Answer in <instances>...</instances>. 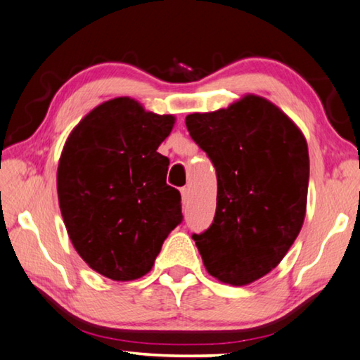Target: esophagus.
Segmentation results:
<instances>
[{
    "instance_id": "1",
    "label": "esophagus",
    "mask_w": 360,
    "mask_h": 360,
    "mask_svg": "<svg viewBox=\"0 0 360 360\" xmlns=\"http://www.w3.org/2000/svg\"><path fill=\"white\" fill-rule=\"evenodd\" d=\"M180 193H181V201H184V204H186L188 199H190V190H188V188H181Z\"/></svg>"
}]
</instances>
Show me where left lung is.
<instances>
[{"label":"left lung","mask_w":360,"mask_h":360,"mask_svg":"<svg viewBox=\"0 0 360 360\" xmlns=\"http://www.w3.org/2000/svg\"><path fill=\"white\" fill-rule=\"evenodd\" d=\"M185 122L217 170L214 223L193 234L204 266L225 284H252L278 266L303 226L308 143L284 111L253 94Z\"/></svg>","instance_id":"1"}]
</instances>
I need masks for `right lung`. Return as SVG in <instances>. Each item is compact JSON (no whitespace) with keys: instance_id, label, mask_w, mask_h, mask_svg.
<instances>
[{"instance_id":"right-lung-1","label":"right lung","mask_w":360,"mask_h":360,"mask_svg":"<svg viewBox=\"0 0 360 360\" xmlns=\"http://www.w3.org/2000/svg\"><path fill=\"white\" fill-rule=\"evenodd\" d=\"M174 124L172 115L116 97L91 110L65 141L57 167L65 228L82 260L111 281L150 273L184 219L180 193L166 184L169 159L158 153Z\"/></svg>"}]
</instances>
